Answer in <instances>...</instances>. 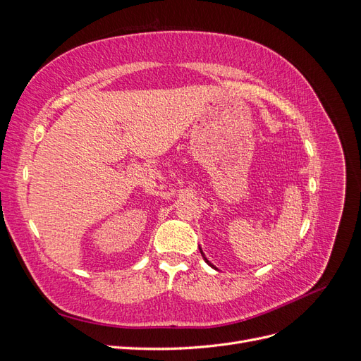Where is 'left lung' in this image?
<instances>
[{
    "instance_id": "8db88e82",
    "label": "left lung",
    "mask_w": 361,
    "mask_h": 361,
    "mask_svg": "<svg viewBox=\"0 0 361 361\" xmlns=\"http://www.w3.org/2000/svg\"><path fill=\"white\" fill-rule=\"evenodd\" d=\"M199 248H200V247H199ZM200 253H202V256H203V259H204V262H206V264H207V265H209V267H212V268H214V269H216V268H215V267H214V265H212V264H211V262H209V260H207V259H206V256H204V253H203V251H202V248H200Z\"/></svg>"
}]
</instances>
